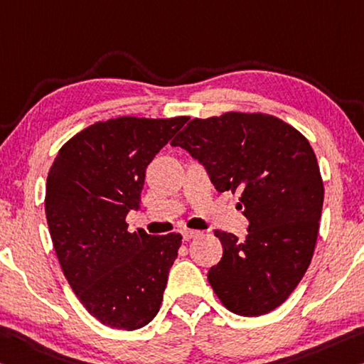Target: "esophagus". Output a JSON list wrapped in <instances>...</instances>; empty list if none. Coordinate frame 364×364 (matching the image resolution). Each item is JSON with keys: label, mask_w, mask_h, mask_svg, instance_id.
Listing matches in <instances>:
<instances>
[{"label": "esophagus", "mask_w": 364, "mask_h": 364, "mask_svg": "<svg viewBox=\"0 0 364 364\" xmlns=\"http://www.w3.org/2000/svg\"><path fill=\"white\" fill-rule=\"evenodd\" d=\"M199 235H200V232H198V230H183V232H181L183 240H186V241L193 240V238H196V236H199Z\"/></svg>", "instance_id": "34e87169"}]
</instances>
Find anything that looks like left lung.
Segmentation results:
<instances>
[{
  "mask_svg": "<svg viewBox=\"0 0 364 364\" xmlns=\"http://www.w3.org/2000/svg\"><path fill=\"white\" fill-rule=\"evenodd\" d=\"M204 165L218 193H240L250 220L245 241L215 230L223 256L207 279L223 306L262 316L280 306L313 259L324 203L306 137L264 113L194 118L171 141Z\"/></svg>",
  "mask_w": 364,
  "mask_h": 364,
  "instance_id": "left-lung-1",
  "label": "left lung"
}]
</instances>
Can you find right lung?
I'll use <instances>...</instances> for the list:
<instances>
[{
    "mask_svg": "<svg viewBox=\"0 0 364 364\" xmlns=\"http://www.w3.org/2000/svg\"><path fill=\"white\" fill-rule=\"evenodd\" d=\"M188 117H121L89 126L60 149L45 212L63 274L102 324L136 331L159 313L181 235L128 232L147 165Z\"/></svg>",
    "mask_w": 364,
    "mask_h": 364,
    "instance_id": "add662e5",
    "label": "right lung"
}]
</instances>
